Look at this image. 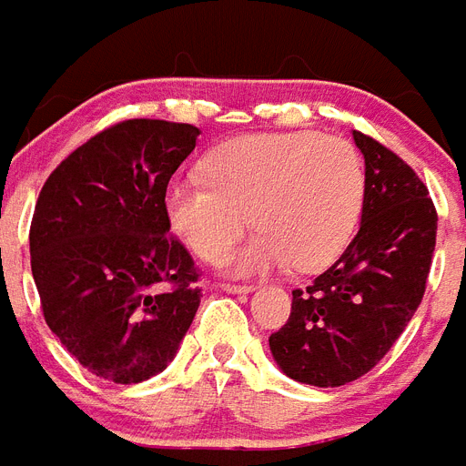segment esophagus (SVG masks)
Returning <instances> with one entry per match:
<instances>
[{
	"label": "esophagus",
	"mask_w": 466,
	"mask_h": 466,
	"mask_svg": "<svg viewBox=\"0 0 466 466\" xmlns=\"http://www.w3.org/2000/svg\"><path fill=\"white\" fill-rule=\"evenodd\" d=\"M222 289L229 294H248V292H253V285H234V282H222Z\"/></svg>",
	"instance_id": "esophagus-1"
}]
</instances>
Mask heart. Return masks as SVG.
Returning <instances> with one entry per match:
<instances>
[{"label":"heart","mask_w":466,"mask_h":466,"mask_svg":"<svg viewBox=\"0 0 466 466\" xmlns=\"http://www.w3.org/2000/svg\"><path fill=\"white\" fill-rule=\"evenodd\" d=\"M203 177L169 184V225L196 256L218 260L253 220L260 234L227 260L241 275L287 263L301 272L330 266L364 213L361 155L319 131L232 138L208 155Z\"/></svg>","instance_id":"b5f03b06"}]
</instances>
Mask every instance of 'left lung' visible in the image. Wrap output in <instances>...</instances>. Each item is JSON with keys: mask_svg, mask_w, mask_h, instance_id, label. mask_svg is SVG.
<instances>
[{"mask_svg": "<svg viewBox=\"0 0 466 466\" xmlns=\"http://www.w3.org/2000/svg\"><path fill=\"white\" fill-rule=\"evenodd\" d=\"M366 200L357 237L306 289L270 335L278 366L299 383L339 388L390 351L426 292L438 215L429 188L392 150L354 131Z\"/></svg>", "mask_w": 466, "mask_h": 466, "instance_id": "obj_1", "label": "left lung"}]
</instances>
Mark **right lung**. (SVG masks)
Segmentation results:
<instances>
[{
  "label": "right lung",
  "mask_w": 466,
  "mask_h": 466,
  "mask_svg": "<svg viewBox=\"0 0 466 466\" xmlns=\"http://www.w3.org/2000/svg\"><path fill=\"white\" fill-rule=\"evenodd\" d=\"M198 134L162 119L115 124L76 147L35 203L30 268L45 323L112 383L167 369L198 311V270L165 210Z\"/></svg>",
  "instance_id": "add662e5"
}]
</instances>
